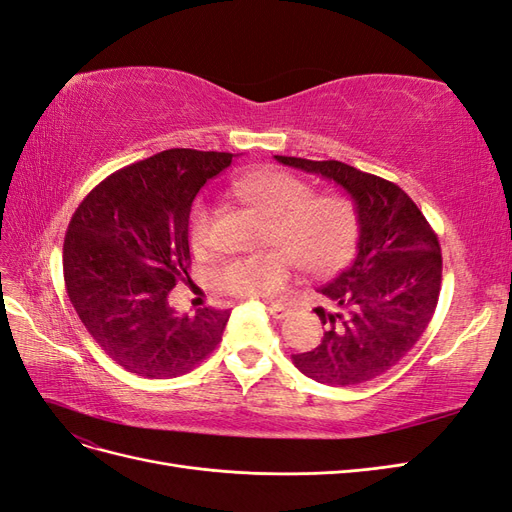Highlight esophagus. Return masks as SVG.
<instances>
[{
    "label": "esophagus",
    "instance_id": "obj_1",
    "mask_svg": "<svg viewBox=\"0 0 512 512\" xmlns=\"http://www.w3.org/2000/svg\"><path fill=\"white\" fill-rule=\"evenodd\" d=\"M267 310H269V314L273 316L275 321H284L286 316H288L290 312H293V308L286 306V303H269Z\"/></svg>",
    "mask_w": 512,
    "mask_h": 512
}]
</instances>
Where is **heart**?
<instances>
[{"label":"heart","instance_id":"1","mask_svg":"<svg viewBox=\"0 0 512 512\" xmlns=\"http://www.w3.org/2000/svg\"><path fill=\"white\" fill-rule=\"evenodd\" d=\"M234 196L271 219L267 254L232 258L219 271V286L247 299H280L293 282L295 262L312 275L338 271L355 250L359 217L342 193L312 196L303 178L275 170H252L232 183ZM213 209L198 202L189 219V239L196 250L211 243Z\"/></svg>","mask_w":512,"mask_h":512}]
</instances>
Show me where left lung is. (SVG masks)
<instances>
[{
    "instance_id": "1",
    "label": "left lung",
    "mask_w": 512,
    "mask_h": 512,
    "mask_svg": "<svg viewBox=\"0 0 512 512\" xmlns=\"http://www.w3.org/2000/svg\"><path fill=\"white\" fill-rule=\"evenodd\" d=\"M280 163L329 178L349 193L359 217L351 267L319 288L329 310L319 347L293 355L303 375L325 385H357L388 372L420 340L441 288L437 234L407 193L342 161L275 155Z\"/></svg>"
}]
</instances>
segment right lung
<instances>
[{
    "label": "right lung",
    "instance_id": "right-lung-1",
    "mask_svg": "<svg viewBox=\"0 0 512 512\" xmlns=\"http://www.w3.org/2000/svg\"><path fill=\"white\" fill-rule=\"evenodd\" d=\"M234 155L170 148L122 168L77 206L64 239L66 293L96 344L124 370L172 379L222 340L230 310L176 314L189 280L191 202Z\"/></svg>",
    "mask_w": 512,
    "mask_h": 512
}]
</instances>
